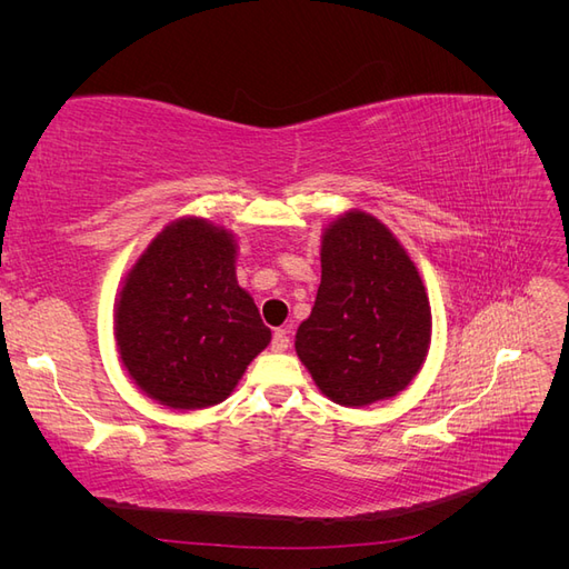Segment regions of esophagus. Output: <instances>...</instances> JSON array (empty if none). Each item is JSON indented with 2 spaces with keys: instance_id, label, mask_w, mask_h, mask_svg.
Listing matches in <instances>:
<instances>
[{
  "instance_id": "obj_1",
  "label": "esophagus",
  "mask_w": 569,
  "mask_h": 569,
  "mask_svg": "<svg viewBox=\"0 0 569 569\" xmlns=\"http://www.w3.org/2000/svg\"><path fill=\"white\" fill-rule=\"evenodd\" d=\"M270 349L274 353H282L289 349V337H287V330H274L272 335V341H270Z\"/></svg>"
}]
</instances>
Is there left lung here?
Returning <instances> with one entry per match:
<instances>
[{
  "mask_svg": "<svg viewBox=\"0 0 569 569\" xmlns=\"http://www.w3.org/2000/svg\"><path fill=\"white\" fill-rule=\"evenodd\" d=\"M316 306L297 330V356L339 406L391 399L420 372L432 311L416 263L385 222L347 211L322 232Z\"/></svg>",
  "mask_w": 569,
  "mask_h": 569,
  "instance_id": "obj_1",
  "label": "left lung"
}]
</instances>
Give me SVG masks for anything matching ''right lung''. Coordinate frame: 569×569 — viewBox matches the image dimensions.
Masks as SVG:
<instances>
[{
  "label": "right lung",
  "mask_w": 569,
  "mask_h": 569,
  "mask_svg": "<svg viewBox=\"0 0 569 569\" xmlns=\"http://www.w3.org/2000/svg\"><path fill=\"white\" fill-rule=\"evenodd\" d=\"M237 239L189 216L166 226L126 274L113 332L128 375L168 408L226 401L270 330L237 284Z\"/></svg>",
  "instance_id": "1"
}]
</instances>
